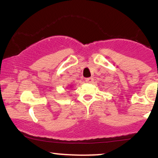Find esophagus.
<instances>
[{
    "label": "esophagus",
    "mask_w": 158,
    "mask_h": 158,
    "mask_svg": "<svg viewBox=\"0 0 158 158\" xmlns=\"http://www.w3.org/2000/svg\"><path fill=\"white\" fill-rule=\"evenodd\" d=\"M93 81H94V79L91 78V77H88V78L85 79V82L88 83H91L93 82Z\"/></svg>",
    "instance_id": "obj_1"
}]
</instances>
